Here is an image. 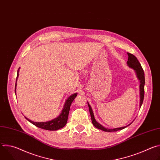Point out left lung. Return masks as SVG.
Segmentation results:
<instances>
[{
  "label": "left lung",
  "mask_w": 160,
  "mask_h": 160,
  "mask_svg": "<svg viewBox=\"0 0 160 160\" xmlns=\"http://www.w3.org/2000/svg\"><path fill=\"white\" fill-rule=\"evenodd\" d=\"M127 54L128 56V61H127V65L131 68H133V69L135 71L137 77H138V79L140 80V96H141V100H140V107H141L142 102H143V100H144V84H145V77H144V70L142 69V68L141 66V63L139 62V61H138V59H137V58L130 54L127 52ZM88 108H89V111H90V117H91V120H92V124L94 125V126L95 127H96L98 129L102 130L103 131L105 132H116L118 130H121L125 128H126L127 127H128V125H130V124H129L127 126L125 127H120V128H115L113 129H109V128H104L102 125H101V124H99L98 122H96L95 118H94V112L92 111V108L89 105V104L88 103Z\"/></svg>",
  "instance_id": "8db88e82"
}]
</instances>
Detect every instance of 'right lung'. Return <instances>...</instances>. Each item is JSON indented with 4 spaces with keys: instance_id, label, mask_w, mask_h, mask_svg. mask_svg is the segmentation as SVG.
Returning a JSON list of instances; mask_svg holds the SVG:
<instances>
[{
    "instance_id": "add662e5",
    "label": "right lung",
    "mask_w": 160,
    "mask_h": 160,
    "mask_svg": "<svg viewBox=\"0 0 160 160\" xmlns=\"http://www.w3.org/2000/svg\"><path fill=\"white\" fill-rule=\"evenodd\" d=\"M19 69H18V73H17L16 82H17V79H18V77L19 75V74H18ZM16 83L15 85V94H16ZM77 93L73 94L67 99V100L65 102L63 109L61 111V113L57 118H56L51 121H48L46 122H32V120H29L27 117H25L28 121H29L30 123H32V124H33L34 125H35L36 127H37L38 128L45 129V130H59V129L64 127L66 125L67 121H68V115H69L70 106H71L72 102L73 101V100L75 99V98L77 97Z\"/></svg>"
}]
</instances>
